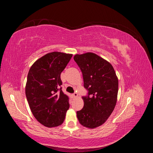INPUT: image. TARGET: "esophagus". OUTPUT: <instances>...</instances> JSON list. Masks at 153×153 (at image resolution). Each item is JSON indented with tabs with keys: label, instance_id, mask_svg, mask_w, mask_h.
Masks as SVG:
<instances>
[{
	"label": "esophagus",
	"instance_id": "1",
	"mask_svg": "<svg viewBox=\"0 0 153 153\" xmlns=\"http://www.w3.org/2000/svg\"><path fill=\"white\" fill-rule=\"evenodd\" d=\"M73 98H76V97L78 96V94L76 93V92H74V93L73 94Z\"/></svg>",
	"mask_w": 153,
	"mask_h": 153
}]
</instances>
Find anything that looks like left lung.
Returning <instances> with one entry per match:
<instances>
[{
    "label": "left lung",
    "mask_w": 153,
    "mask_h": 153,
    "mask_svg": "<svg viewBox=\"0 0 153 153\" xmlns=\"http://www.w3.org/2000/svg\"><path fill=\"white\" fill-rule=\"evenodd\" d=\"M74 60L82 73L84 106L77 111L80 123L89 128L102 125L112 113L117 102L118 79L113 66L94 53L76 54Z\"/></svg>",
    "instance_id": "obj_1"
}]
</instances>
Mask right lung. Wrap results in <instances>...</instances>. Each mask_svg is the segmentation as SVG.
I'll list each match as a JSON object with an SVG mask.
<instances>
[{
	"instance_id": "1",
	"label": "right lung",
	"mask_w": 153,
	"mask_h": 153,
	"mask_svg": "<svg viewBox=\"0 0 153 153\" xmlns=\"http://www.w3.org/2000/svg\"><path fill=\"white\" fill-rule=\"evenodd\" d=\"M72 54L53 52L33 64L27 75L25 94L32 114L45 126L62 124L69 108V97L62 91L61 73Z\"/></svg>"
}]
</instances>
